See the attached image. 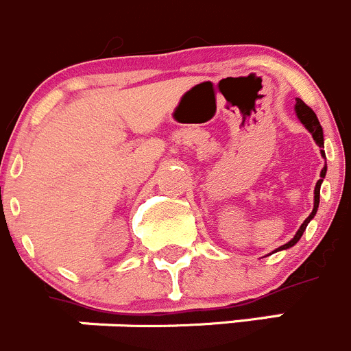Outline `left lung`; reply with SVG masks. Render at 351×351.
Masks as SVG:
<instances>
[{
    "label": "left lung",
    "mask_w": 351,
    "mask_h": 351,
    "mask_svg": "<svg viewBox=\"0 0 351 351\" xmlns=\"http://www.w3.org/2000/svg\"><path fill=\"white\" fill-rule=\"evenodd\" d=\"M295 114H298V118H300L301 123H303L304 127L308 128V132H310L311 136H313V141L318 144V147H324V132H322V127H320V121H318L317 114L313 112V109L308 108V106L304 104L301 99H295ZM320 153H322V156L326 158V153H324V149H320ZM326 172H327V165H324L322 172H320V178L322 179H318L317 186H315V202H313V210H311V214L308 215L306 219H304V223L301 224V228L298 230V233L294 234V239H292L291 242L285 243V245L278 247L276 250H285V249H289V247L295 245V243L300 242V239L303 237L304 230H306L308 223H310V221L315 217V214H317L318 204H320V184H322L324 178H326Z\"/></svg>",
    "instance_id": "1"
}]
</instances>
